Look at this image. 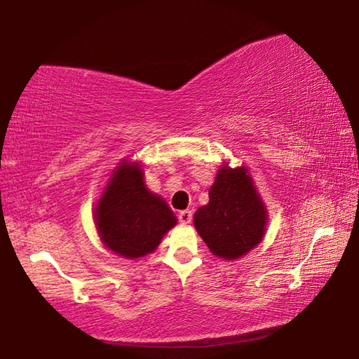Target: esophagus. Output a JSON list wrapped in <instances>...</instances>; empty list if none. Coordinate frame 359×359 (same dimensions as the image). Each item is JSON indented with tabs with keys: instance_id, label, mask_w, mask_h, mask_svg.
<instances>
[{
	"instance_id": "obj_1",
	"label": "esophagus",
	"mask_w": 359,
	"mask_h": 359,
	"mask_svg": "<svg viewBox=\"0 0 359 359\" xmlns=\"http://www.w3.org/2000/svg\"><path fill=\"white\" fill-rule=\"evenodd\" d=\"M179 222L180 223H184V224H187V223H190L191 222V218H193V212L191 210H182V212H179Z\"/></svg>"
}]
</instances>
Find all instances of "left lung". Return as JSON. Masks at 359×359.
Segmentation results:
<instances>
[{
    "instance_id": "1",
    "label": "left lung",
    "mask_w": 359,
    "mask_h": 359,
    "mask_svg": "<svg viewBox=\"0 0 359 359\" xmlns=\"http://www.w3.org/2000/svg\"><path fill=\"white\" fill-rule=\"evenodd\" d=\"M269 215L247 166L222 163L209 190V203L194 212L193 223L218 258L239 259L261 244Z\"/></svg>"
}]
</instances>
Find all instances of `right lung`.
Listing matches in <instances>:
<instances>
[{"mask_svg":"<svg viewBox=\"0 0 359 359\" xmlns=\"http://www.w3.org/2000/svg\"><path fill=\"white\" fill-rule=\"evenodd\" d=\"M96 233L107 250L137 259L155 252L177 217L165 198L150 191L139 161L123 158L93 209Z\"/></svg>","mask_w":359,"mask_h":359,"instance_id":"add662e5","label":"right lung"}]
</instances>
